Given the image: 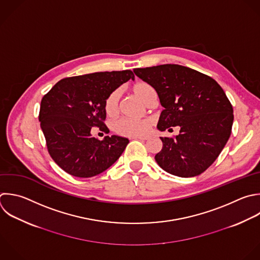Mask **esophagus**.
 <instances>
[{
    "mask_svg": "<svg viewBox=\"0 0 260 260\" xmlns=\"http://www.w3.org/2000/svg\"><path fill=\"white\" fill-rule=\"evenodd\" d=\"M135 139H140V140H147L148 137L147 136H135Z\"/></svg>",
    "mask_w": 260,
    "mask_h": 260,
    "instance_id": "obj_1",
    "label": "esophagus"
}]
</instances>
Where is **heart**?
Returning <instances> with one entry per match:
<instances>
[{
    "instance_id": "1",
    "label": "heart",
    "mask_w": 260,
    "mask_h": 260,
    "mask_svg": "<svg viewBox=\"0 0 260 260\" xmlns=\"http://www.w3.org/2000/svg\"><path fill=\"white\" fill-rule=\"evenodd\" d=\"M132 91L139 96L146 105H148L155 98L154 88L147 82L140 81L132 85ZM121 90L114 89L106 98L104 103V109L109 117H115L119 113L120 109ZM152 127V121L148 118L145 119H130L123 118L114 124V130L123 136L135 137L145 135Z\"/></svg>"
}]
</instances>
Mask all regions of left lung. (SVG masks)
Returning a JSON list of instances; mask_svg holds the SVG:
<instances>
[{
    "mask_svg": "<svg viewBox=\"0 0 260 260\" xmlns=\"http://www.w3.org/2000/svg\"><path fill=\"white\" fill-rule=\"evenodd\" d=\"M150 84L165 110L157 128L180 127V134L160 137L161 150L155 154L166 172L182 177L203 173L217 158L232 132L233 107L220 85L194 69L166 64L133 70Z\"/></svg>",
    "mask_w": 260,
    "mask_h": 260,
    "instance_id": "1",
    "label": "left lung"
}]
</instances>
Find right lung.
Masks as SVG:
<instances>
[{"label":"right lung","instance_id":"obj_1","mask_svg":"<svg viewBox=\"0 0 260 260\" xmlns=\"http://www.w3.org/2000/svg\"><path fill=\"white\" fill-rule=\"evenodd\" d=\"M130 78L131 70L96 72L61 79L44 95L39 120L47 148L66 173L79 178L96 176L123 153L129 140L117 135L99 140L93 127L109 133L105 124L106 98Z\"/></svg>","mask_w":260,"mask_h":260}]
</instances>
